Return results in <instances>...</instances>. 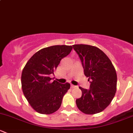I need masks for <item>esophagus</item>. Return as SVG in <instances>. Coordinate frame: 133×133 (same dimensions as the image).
Here are the masks:
<instances>
[{"instance_id":"1","label":"esophagus","mask_w":133,"mask_h":133,"mask_svg":"<svg viewBox=\"0 0 133 133\" xmlns=\"http://www.w3.org/2000/svg\"><path fill=\"white\" fill-rule=\"evenodd\" d=\"M71 88H76V85H73V84H71Z\"/></svg>"}]
</instances>
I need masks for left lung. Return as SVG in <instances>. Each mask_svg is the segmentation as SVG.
I'll use <instances>...</instances> for the list:
<instances>
[{"instance_id": "8db88e82", "label": "left lung", "mask_w": 133, "mask_h": 133, "mask_svg": "<svg viewBox=\"0 0 133 133\" xmlns=\"http://www.w3.org/2000/svg\"><path fill=\"white\" fill-rule=\"evenodd\" d=\"M73 46L81 60L84 75L91 80L89 90L79 87L82 96L76 100V105L86 115L98 113L111 104L116 93L115 68L108 56L97 47L86 44Z\"/></svg>"}]
</instances>
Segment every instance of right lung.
Here are the masks:
<instances>
[{"label":"right lung","mask_w":133,"mask_h":133,"mask_svg":"<svg viewBox=\"0 0 133 133\" xmlns=\"http://www.w3.org/2000/svg\"><path fill=\"white\" fill-rule=\"evenodd\" d=\"M71 45H57L43 48L35 53L24 68L21 76L22 89L25 98L35 111L49 115L60 108L70 84L51 81L50 75L62 58L71 51Z\"/></svg>","instance_id":"obj_1"}]
</instances>
